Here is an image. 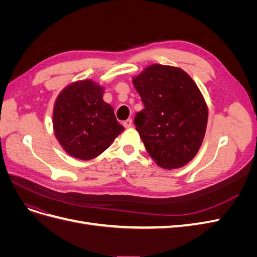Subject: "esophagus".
<instances>
[{
	"mask_svg": "<svg viewBox=\"0 0 257 257\" xmlns=\"http://www.w3.org/2000/svg\"><path fill=\"white\" fill-rule=\"evenodd\" d=\"M132 125H133V120H132V119H127L125 121H123V126L125 128L132 127Z\"/></svg>",
	"mask_w": 257,
	"mask_h": 257,
	"instance_id": "1",
	"label": "esophagus"
}]
</instances>
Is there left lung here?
Listing matches in <instances>:
<instances>
[{
    "label": "left lung",
    "mask_w": 257,
    "mask_h": 257,
    "mask_svg": "<svg viewBox=\"0 0 257 257\" xmlns=\"http://www.w3.org/2000/svg\"><path fill=\"white\" fill-rule=\"evenodd\" d=\"M145 109L134 123L146 149L157 164L184 166L205 137L208 108L191 77L181 68L153 64L133 79Z\"/></svg>",
    "instance_id": "obj_1"
}]
</instances>
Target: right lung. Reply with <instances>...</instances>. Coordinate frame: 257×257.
Segmentation results:
<instances>
[{
    "label": "right lung",
    "instance_id": "add662e5",
    "mask_svg": "<svg viewBox=\"0 0 257 257\" xmlns=\"http://www.w3.org/2000/svg\"><path fill=\"white\" fill-rule=\"evenodd\" d=\"M103 94L99 84L87 79L69 84L56 100L54 135L74 158L83 161L96 158L124 131Z\"/></svg>",
    "mask_w": 257,
    "mask_h": 257
}]
</instances>
